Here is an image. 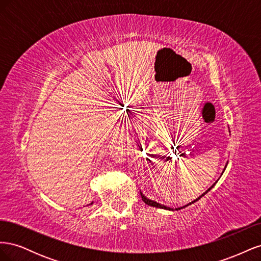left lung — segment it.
Listing matches in <instances>:
<instances>
[{
  "label": "left lung",
  "mask_w": 261,
  "mask_h": 261,
  "mask_svg": "<svg viewBox=\"0 0 261 261\" xmlns=\"http://www.w3.org/2000/svg\"><path fill=\"white\" fill-rule=\"evenodd\" d=\"M225 168H226V167H225ZM224 170H225V169H224ZM216 183H217V181H216ZM216 183H215V184H213V185H212V186H211V187H210V188L208 189V191H207L206 193H203V194H202L201 196H199V197H198V198H197V199H195V200H194V201H192L191 203H188V204H186V206H185V207H187V206H189V204H192V203L196 202V201H197V200H198V199H200L202 196H204V195H206V194H207V193H208V192L210 191V189H211V188H212L213 186H215V185H216ZM140 195H141V199H143V201H144V202H145L146 204H148V206H152V207H156V208H162V209H167V210H172L171 208H169V207H165V206H163V204H160V203H158L156 201H153V200H150V199L146 198V197H145V196H144L143 194H141V193H140ZM178 209H179V208H178ZM176 210H177V209H176Z\"/></svg>",
  "instance_id": "1"
}]
</instances>
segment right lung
Here are the masks:
<instances>
[{"label":"right lung","mask_w":261,"mask_h":261,"mask_svg":"<svg viewBox=\"0 0 261 261\" xmlns=\"http://www.w3.org/2000/svg\"><path fill=\"white\" fill-rule=\"evenodd\" d=\"M91 203H92V202H91Z\"/></svg>","instance_id":"obj_1"}]
</instances>
